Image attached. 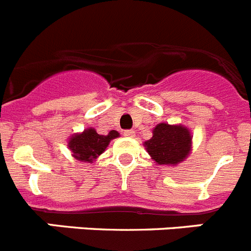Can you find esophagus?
I'll list each match as a JSON object with an SVG mask.
<instances>
[{
	"mask_svg": "<svg viewBox=\"0 0 251 251\" xmlns=\"http://www.w3.org/2000/svg\"><path fill=\"white\" fill-rule=\"evenodd\" d=\"M124 136L128 137V138H133V137H136V132L133 129H129V130H124L123 133Z\"/></svg>",
	"mask_w": 251,
	"mask_h": 251,
	"instance_id": "obj_1",
	"label": "esophagus"
}]
</instances>
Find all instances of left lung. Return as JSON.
Masks as SVG:
<instances>
[{
    "instance_id": "1",
    "label": "left lung",
    "mask_w": 251,
    "mask_h": 251,
    "mask_svg": "<svg viewBox=\"0 0 251 251\" xmlns=\"http://www.w3.org/2000/svg\"><path fill=\"white\" fill-rule=\"evenodd\" d=\"M152 133V138L145 142V147L157 165L176 166L191 153V132L182 124L159 123Z\"/></svg>"
}]
</instances>
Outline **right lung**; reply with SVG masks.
I'll use <instances>...</instances> for the list:
<instances>
[{
	"mask_svg": "<svg viewBox=\"0 0 251 251\" xmlns=\"http://www.w3.org/2000/svg\"><path fill=\"white\" fill-rule=\"evenodd\" d=\"M117 137H119L117 130H110L106 136H101L94 128H86L84 132L75 133L69 138L68 147L77 161L92 163L106 150L109 142Z\"/></svg>",
	"mask_w": 251,
	"mask_h": 251,
	"instance_id": "add662e5",
	"label": "right lung"
}]
</instances>
